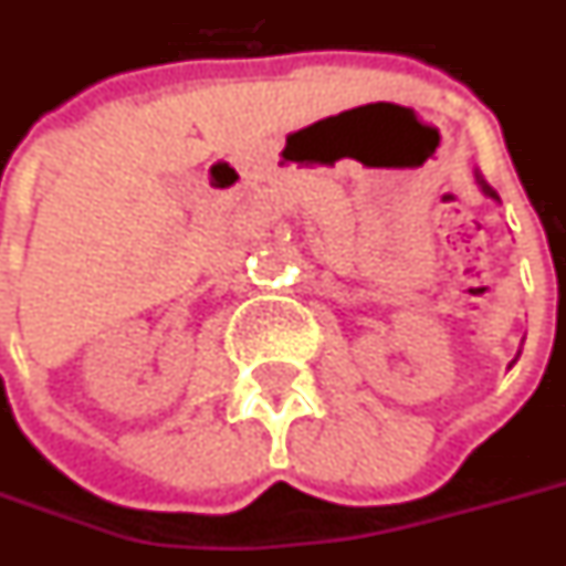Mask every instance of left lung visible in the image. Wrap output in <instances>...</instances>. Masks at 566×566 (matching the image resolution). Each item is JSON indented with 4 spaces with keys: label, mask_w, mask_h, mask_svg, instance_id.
<instances>
[{
    "label": "left lung",
    "mask_w": 566,
    "mask_h": 566,
    "mask_svg": "<svg viewBox=\"0 0 566 566\" xmlns=\"http://www.w3.org/2000/svg\"><path fill=\"white\" fill-rule=\"evenodd\" d=\"M475 180H478V186H481V191H484L486 197H492V200H499V191H495V188H492L490 182H486L484 177H481V174H475Z\"/></svg>",
    "instance_id": "obj_1"
}]
</instances>
